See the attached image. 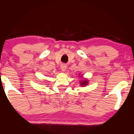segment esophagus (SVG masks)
I'll use <instances>...</instances> for the list:
<instances>
[{"label":"esophagus","mask_w":134,"mask_h":134,"mask_svg":"<svg viewBox=\"0 0 134 134\" xmlns=\"http://www.w3.org/2000/svg\"><path fill=\"white\" fill-rule=\"evenodd\" d=\"M60 67H61V70L64 72L66 70V68H67V65H66L65 64H62Z\"/></svg>","instance_id":"esophagus-1"}]
</instances>
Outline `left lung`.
Listing matches in <instances>:
<instances>
[{
  "label": "left lung",
  "mask_w": 134,
  "mask_h": 134,
  "mask_svg": "<svg viewBox=\"0 0 134 134\" xmlns=\"http://www.w3.org/2000/svg\"><path fill=\"white\" fill-rule=\"evenodd\" d=\"M81 85L82 86H85V85H86L87 84V80H84V81H82V82H81Z\"/></svg>",
  "instance_id": "left-lung-1"
}]
</instances>
